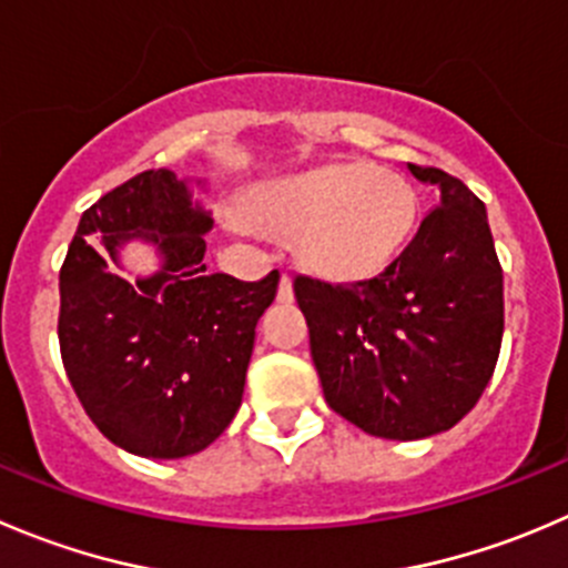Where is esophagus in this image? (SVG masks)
<instances>
[{
	"mask_svg": "<svg viewBox=\"0 0 568 568\" xmlns=\"http://www.w3.org/2000/svg\"><path fill=\"white\" fill-rule=\"evenodd\" d=\"M277 300H280V302H291V300H294V280H291L288 274H283V277H280Z\"/></svg>",
	"mask_w": 568,
	"mask_h": 568,
	"instance_id": "1",
	"label": "esophagus"
}]
</instances>
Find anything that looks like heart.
I'll return each mask as SVG.
<instances>
[{
    "instance_id": "obj_1",
    "label": "heart",
    "mask_w": 568,
    "mask_h": 568,
    "mask_svg": "<svg viewBox=\"0 0 568 568\" xmlns=\"http://www.w3.org/2000/svg\"><path fill=\"white\" fill-rule=\"evenodd\" d=\"M257 224L294 235V255L316 277L352 283L383 272L410 235L416 194L405 178L366 163H329L263 185Z\"/></svg>"
}]
</instances>
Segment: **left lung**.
<instances>
[{
  "label": "left lung",
  "mask_w": 568,
  "mask_h": 568,
  "mask_svg": "<svg viewBox=\"0 0 568 568\" xmlns=\"http://www.w3.org/2000/svg\"><path fill=\"white\" fill-rule=\"evenodd\" d=\"M407 169L442 200L399 257L361 283L294 280L327 405L394 442L449 430L477 405L505 329L486 205L442 169Z\"/></svg>",
  "instance_id": "1"
}]
</instances>
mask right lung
Returning a JSON list of instances; mask_svg holds the SVG:
<instances>
[{
  "label": "right lung",
  "mask_w": 568,
  "mask_h": 568,
  "mask_svg": "<svg viewBox=\"0 0 568 568\" xmlns=\"http://www.w3.org/2000/svg\"><path fill=\"white\" fill-rule=\"evenodd\" d=\"M211 216L183 180L150 169L82 213L60 266L58 341L65 374L108 442L144 458H185L216 442L244 396L257 318L280 272L257 283L207 274ZM146 237L164 268L130 284L114 246Z\"/></svg>",
  "instance_id": "obj_1"
}]
</instances>
